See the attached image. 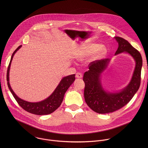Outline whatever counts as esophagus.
Listing matches in <instances>:
<instances>
[{
  "label": "esophagus",
  "mask_w": 148,
  "mask_h": 148,
  "mask_svg": "<svg viewBox=\"0 0 148 148\" xmlns=\"http://www.w3.org/2000/svg\"><path fill=\"white\" fill-rule=\"evenodd\" d=\"M82 77H83V75H82V74L81 73H80V72L76 73V77H77V78H82Z\"/></svg>",
  "instance_id": "1"
}]
</instances>
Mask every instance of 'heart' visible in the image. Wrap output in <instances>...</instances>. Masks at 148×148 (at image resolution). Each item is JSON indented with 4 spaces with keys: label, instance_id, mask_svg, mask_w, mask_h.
<instances>
[{
    "label": "heart",
    "instance_id": "heart-1",
    "mask_svg": "<svg viewBox=\"0 0 148 148\" xmlns=\"http://www.w3.org/2000/svg\"><path fill=\"white\" fill-rule=\"evenodd\" d=\"M106 52V49L104 46L97 44H90L77 49L72 56L75 59L82 61L90 55L89 60L92 62L103 58Z\"/></svg>",
    "mask_w": 148,
    "mask_h": 148
}]
</instances>
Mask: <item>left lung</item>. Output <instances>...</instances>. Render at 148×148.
Here are the masks:
<instances>
[{
    "mask_svg": "<svg viewBox=\"0 0 148 148\" xmlns=\"http://www.w3.org/2000/svg\"><path fill=\"white\" fill-rule=\"evenodd\" d=\"M114 38L119 44L115 55L122 52L130 54L136 62V66L129 84L120 92L111 93L106 91L100 83L101 74L110 60H95L89 64V70L83 76L85 101L91 109L100 114L111 113L125 106L137 92L141 83L143 59L140 53L125 39L119 36Z\"/></svg>",
    "mask_w": 148,
    "mask_h": 148,
    "instance_id": "8db88e82",
    "label": "left lung"
}]
</instances>
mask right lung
Masks as SVG:
<instances>
[{
	"label": "right lung",
	"mask_w": 148,
	"mask_h": 148,
	"mask_svg": "<svg viewBox=\"0 0 148 148\" xmlns=\"http://www.w3.org/2000/svg\"><path fill=\"white\" fill-rule=\"evenodd\" d=\"M21 45L19 46L14 52L8 66L7 72V82L8 88L18 104L25 111L36 115H46L51 114L56 110L61 105L63 100L65 93L75 80V75L73 74L64 77L53 92L44 100L38 103H30L22 100L18 97L14 93L11 88L9 82V72L12 60L14 54L21 48Z\"/></svg>",
	"instance_id": "1"
}]
</instances>
